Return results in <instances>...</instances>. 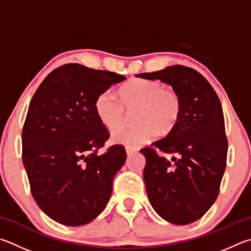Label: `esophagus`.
Wrapping results in <instances>:
<instances>
[{
	"mask_svg": "<svg viewBox=\"0 0 251 251\" xmlns=\"http://www.w3.org/2000/svg\"><path fill=\"white\" fill-rule=\"evenodd\" d=\"M126 154H128V155H131V154H133L134 150H133V149H130V148H126Z\"/></svg>",
	"mask_w": 251,
	"mask_h": 251,
	"instance_id": "34e87169",
	"label": "esophagus"
}]
</instances>
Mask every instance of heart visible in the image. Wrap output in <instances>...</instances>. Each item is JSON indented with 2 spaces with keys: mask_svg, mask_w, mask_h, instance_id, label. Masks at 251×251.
<instances>
[{
  "mask_svg": "<svg viewBox=\"0 0 251 251\" xmlns=\"http://www.w3.org/2000/svg\"><path fill=\"white\" fill-rule=\"evenodd\" d=\"M182 99L173 89H166L157 80L135 78L120 88V99L110 90L100 92L95 100V111L100 122L110 130L121 126L128 112L138 109L139 126L114 130L113 143L134 149L150 142L156 133L169 134L182 114Z\"/></svg>",
  "mask_w": 251,
  "mask_h": 251,
  "instance_id": "1",
  "label": "heart"
}]
</instances>
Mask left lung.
I'll list each match as a JSON object with an SVG mask.
<instances>
[{"instance_id":"8db88e82","label":"left lung","mask_w":251,"mask_h":251,"mask_svg":"<svg viewBox=\"0 0 251 251\" xmlns=\"http://www.w3.org/2000/svg\"><path fill=\"white\" fill-rule=\"evenodd\" d=\"M137 77L159 79L181 96L176 126L141 152L152 207L165 221L187 225L204 216L216 201L226 169L228 141L221 100L207 79L186 66H169ZM157 151L178 156L169 161Z\"/></svg>"}]
</instances>
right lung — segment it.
Segmentation results:
<instances>
[{"label":"right lung","mask_w":251,"mask_h":251,"mask_svg":"<svg viewBox=\"0 0 251 251\" xmlns=\"http://www.w3.org/2000/svg\"><path fill=\"white\" fill-rule=\"evenodd\" d=\"M125 76L66 64L44 79L30 100L22 131V159L30 192L48 217L81 226L104 209L113 177L126 159L121 144L98 150L109 139L95 100Z\"/></svg>","instance_id":"right-lung-1"}]
</instances>
